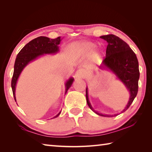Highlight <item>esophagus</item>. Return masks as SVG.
Here are the masks:
<instances>
[{
  "mask_svg": "<svg viewBox=\"0 0 152 152\" xmlns=\"http://www.w3.org/2000/svg\"><path fill=\"white\" fill-rule=\"evenodd\" d=\"M75 79H83L84 77V73L81 70H77L75 73Z\"/></svg>",
  "mask_w": 152,
  "mask_h": 152,
  "instance_id": "esophagus-1",
  "label": "esophagus"
}]
</instances>
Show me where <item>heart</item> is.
Returning <instances> with one entry per match:
<instances>
[{"instance_id":"1","label":"heart","mask_w":152,"mask_h":152,"mask_svg":"<svg viewBox=\"0 0 152 152\" xmlns=\"http://www.w3.org/2000/svg\"><path fill=\"white\" fill-rule=\"evenodd\" d=\"M73 46L80 49L84 53H88L92 51L96 47L95 43L90 42H80L74 44Z\"/></svg>"}]
</instances>
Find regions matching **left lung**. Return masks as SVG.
Masks as SVG:
<instances>
[{
  "label": "left lung",
  "instance_id": "obj_1",
  "mask_svg": "<svg viewBox=\"0 0 152 152\" xmlns=\"http://www.w3.org/2000/svg\"><path fill=\"white\" fill-rule=\"evenodd\" d=\"M107 41L108 45L106 49V56L103 60L104 67L112 71L129 92V99L122 113L125 112L133 103L138 92L139 79L140 77L139 62L133 50L127 43L114 34L100 36ZM88 87L86 89V98L88 105L97 115L109 117L110 115L99 113L94 110L89 102ZM117 114H114L116 116Z\"/></svg>",
  "mask_w": 152,
  "mask_h": 152
}]
</instances>
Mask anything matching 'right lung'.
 I'll list each match as a JSON object with an SVG mask.
<instances>
[{
	"instance_id": "right-lung-1",
	"label": "right lung",
	"mask_w": 152,
	"mask_h": 152,
	"mask_svg": "<svg viewBox=\"0 0 152 152\" xmlns=\"http://www.w3.org/2000/svg\"><path fill=\"white\" fill-rule=\"evenodd\" d=\"M62 39L61 37H58V38L55 39H50L48 37L39 36L28 42L27 44L24 46V48L20 50V52L16 57L13 75L12 79V88L15 102L16 85L22 71L29 63L38 58L39 57L44 55H55V54L58 53L59 51L58 45L60 43ZM73 80L74 79L72 78V77L67 80L65 83V94L72 85ZM60 113H61V111H60V113L57 115L54 116L53 118L58 117Z\"/></svg>"
}]
</instances>
